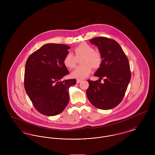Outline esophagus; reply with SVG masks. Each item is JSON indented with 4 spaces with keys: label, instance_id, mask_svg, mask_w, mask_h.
<instances>
[{
    "label": "esophagus",
    "instance_id": "esophagus-1",
    "mask_svg": "<svg viewBox=\"0 0 155 155\" xmlns=\"http://www.w3.org/2000/svg\"><path fill=\"white\" fill-rule=\"evenodd\" d=\"M81 81H82V80H77V84H79L80 82H81Z\"/></svg>",
    "mask_w": 155,
    "mask_h": 155
}]
</instances>
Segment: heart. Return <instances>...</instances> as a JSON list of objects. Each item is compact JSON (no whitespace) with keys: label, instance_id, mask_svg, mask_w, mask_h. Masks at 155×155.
<instances>
[{"label":"heart","instance_id":"heart-1","mask_svg":"<svg viewBox=\"0 0 155 155\" xmlns=\"http://www.w3.org/2000/svg\"><path fill=\"white\" fill-rule=\"evenodd\" d=\"M75 56L71 53H68L66 55L63 63L68 68H73L76 66L77 59L81 60V63L83 65L77 67L72 71L71 75L73 78L82 80L88 76L92 71V67L97 68L101 66L102 58L101 53L95 51L91 45L82 43L74 49Z\"/></svg>","mask_w":155,"mask_h":155}]
</instances>
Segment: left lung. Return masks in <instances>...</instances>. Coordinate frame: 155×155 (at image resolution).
<instances>
[{
    "label": "left lung",
    "instance_id": "8db88e82",
    "mask_svg": "<svg viewBox=\"0 0 155 155\" xmlns=\"http://www.w3.org/2000/svg\"><path fill=\"white\" fill-rule=\"evenodd\" d=\"M95 45L102 56V61L95 76L104 78V83L88 80L87 96L96 108L109 110L123 100L131 80V71L127 57L118 43L106 37L89 40Z\"/></svg>",
    "mask_w": 155,
    "mask_h": 155
}]
</instances>
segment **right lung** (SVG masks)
I'll return each instance as SVG.
<instances>
[{
  "label": "right lung",
  "mask_w": 155,
  "mask_h": 155,
  "mask_svg": "<svg viewBox=\"0 0 155 155\" xmlns=\"http://www.w3.org/2000/svg\"><path fill=\"white\" fill-rule=\"evenodd\" d=\"M70 47L48 44L32 53L25 67L24 88L35 108L48 116H56L69 102V88L76 80L61 81L69 74L63 60Z\"/></svg>",
  "instance_id": "add662e5"
}]
</instances>
